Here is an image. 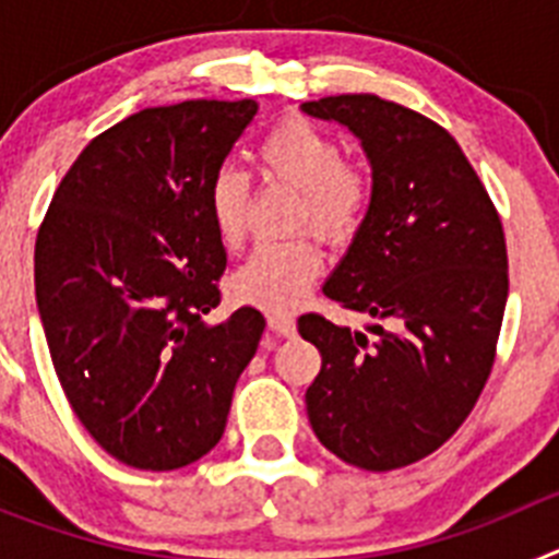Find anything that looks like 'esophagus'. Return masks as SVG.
<instances>
[{"instance_id": "34e87169", "label": "esophagus", "mask_w": 559, "mask_h": 559, "mask_svg": "<svg viewBox=\"0 0 559 559\" xmlns=\"http://www.w3.org/2000/svg\"><path fill=\"white\" fill-rule=\"evenodd\" d=\"M269 328L280 335H294L296 333V319L290 313H271Z\"/></svg>"}]
</instances>
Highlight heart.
Returning <instances> with one entry per match:
<instances>
[{"instance_id":"obj_1","label":"heart","mask_w":559,"mask_h":559,"mask_svg":"<svg viewBox=\"0 0 559 559\" xmlns=\"http://www.w3.org/2000/svg\"><path fill=\"white\" fill-rule=\"evenodd\" d=\"M260 173L299 190L296 226H313L330 240L355 235L372 201V181L360 167L344 162L333 133L308 120H285L260 145ZM251 181L240 167L224 165L210 181L206 210L212 229L226 249H237L249 231ZM322 271V246L313 235L265 243L231 274L235 299L265 310H288L305 299Z\"/></svg>"}]
</instances>
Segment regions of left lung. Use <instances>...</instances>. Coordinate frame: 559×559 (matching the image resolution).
<instances>
[{"label": "left lung", "mask_w": 559, "mask_h": 559, "mask_svg": "<svg viewBox=\"0 0 559 559\" xmlns=\"http://www.w3.org/2000/svg\"><path fill=\"white\" fill-rule=\"evenodd\" d=\"M302 111L347 126L372 162L367 218L324 296L378 319L374 338L299 319L322 353L310 426L341 462L397 471L445 445L490 378L510 294L503 226L459 142L423 114L378 95Z\"/></svg>", "instance_id": "8db88e82"}]
</instances>
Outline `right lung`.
Wrapping results in <instances>:
<instances>
[{
  "instance_id": "right-lung-1",
  "label": "right lung",
  "mask_w": 559,
  "mask_h": 559,
  "mask_svg": "<svg viewBox=\"0 0 559 559\" xmlns=\"http://www.w3.org/2000/svg\"><path fill=\"white\" fill-rule=\"evenodd\" d=\"M254 100L145 108L97 133L36 237V302L56 374L92 439L136 471H176L218 445L265 319L221 324L226 251L206 190Z\"/></svg>"
}]
</instances>
